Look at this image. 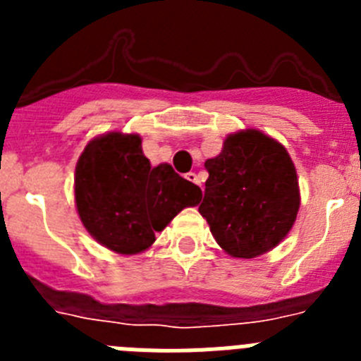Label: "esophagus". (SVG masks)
<instances>
[{"label": "esophagus", "instance_id": "34e87169", "mask_svg": "<svg viewBox=\"0 0 361 361\" xmlns=\"http://www.w3.org/2000/svg\"><path fill=\"white\" fill-rule=\"evenodd\" d=\"M186 178H188V180H190V183L199 184V177H197V173H193V171H190V173H186Z\"/></svg>", "mask_w": 361, "mask_h": 361}]
</instances>
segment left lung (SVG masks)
<instances>
[{
	"instance_id": "left-lung-1",
	"label": "left lung",
	"mask_w": 361,
	"mask_h": 361,
	"mask_svg": "<svg viewBox=\"0 0 361 361\" xmlns=\"http://www.w3.org/2000/svg\"><path fill=\"white\" fill-rule=\"evenodd\" d=\"M204 166L209 177L199 212L226 253L255 258L286 238L300 208V188L279 141L260 130H240Z\"/></svg>"
}]
</instances>
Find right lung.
Returning <instances> with one entry per match:
<instances>
[{"label":"right lung","mask_w":361,"mask_h":361,"mask_svg":"<svg viewBox=\"0 0 361 361\" xmlns=\"http://www.w3.org/2000/svg\"><path fill=\"white\" fill-rule=\"evenodd\" d=\"M137 133L110 132L92 139L75 166V206L86 231L108 250L135 255L155 242L202 191L170 164L152 166Z\"/></svg>","instance_id":"right-lung-1"}]
</instances>
